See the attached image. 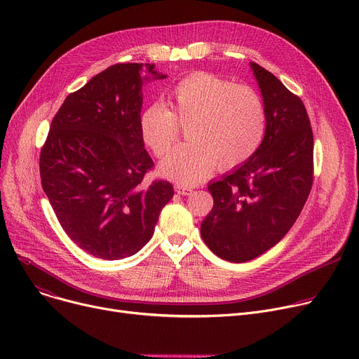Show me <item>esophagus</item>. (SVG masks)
I'll list each match as a JSON object with an SVG mask.
<instances>
[{
	"label": "esophagus",
	"mask_w": 359,
	"mask_h": 359,
	"mask_svg": "<svg viewBox=\"0 0 359 359\" xmlns=\"http://www.w3.org/2000/svg\"><path fill=\"white\" fill-rule=\"evenodd\" d=\"M175 191H176V194L184 196V195H189V194L192 192V187H186V186L176 184V186H175Z\"/></svg>",
	"instance_id": "obj_1"
}]
</instances>
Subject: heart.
I'll return each instance as SVG.
<instances>
[{
	"instance_id": "b5f03b06",
	"label": "heart",
	"mask_w": 359,
	"mask_h": 359,
	"mask_svg": "<svg viewBox=\"0 0 359 359\" xmlns=\"http://www.w3.org/2000/svg\"><path fill=\"white\" fill-rule=\"evenodd\" d=\"M186 125L187 142L160 164L163 176L182 184L202 182L219 168L246 163L266 132V109L259 94L215 74L187 75L167 94V106L154 103L140 115V134L157 157L176 142L179 123Z\"/></svg>"
}]
</instances>
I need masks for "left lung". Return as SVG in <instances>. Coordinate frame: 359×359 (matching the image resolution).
<instances>
[{"mask_svg": "<svg viewBox=\"0 0 359 359\" xmlns=\"http://www.w3.org/2000/svg\"><path fill=\"white\" fill-rule=\"evenodd\" d=\"M266 109L259 149L208 184L211 212L201 236L217 256L241 263L265 253L297 221L313 184V130L304 103L272 72L250 62Z\"/></svg>", "mask_w": 359, "mask_h": 359, "instance_id": "1", "label": "left lung"}]
</instances>
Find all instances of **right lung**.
<instances>
[{
  "mask_svg": "<svg viewBox=\"0 0 359 359\" xmlns=\"http://www.w3.org/2000/svg\"><path fill=\"white\" fill-rule=\"evenodd\" d=\"M153 64H116L71 93L41 151L42 187L68 237L88 255L118 260L154 234L167 180H145L154 165L140 134L142 86L163 80Z\"/></svg>",
  "mask_w": 359,
  "mask_h": 359,
  "instance_id": "add662e5",
  "label": "right lung"
}]
</instances>
